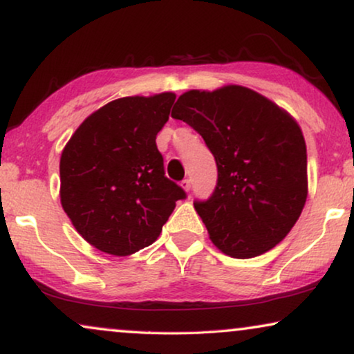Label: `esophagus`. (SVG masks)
I'll list each match as a JSON object with an SVG mask.
<instances>
[{
	"label": "esophagus",
	"instance_id": "esophagus-1",
	"mask_svg": "<svg viewBox=\"0 0 354 354\" xmlns=\"http://www.w3.org/2000/svg\"><path fill=\"white\" fill-rule=\"evenodd\" d=\"M181 187L185 191H191V180H183L181 181Z\"/></svg>",
	"mask_w": 354,
	"mask_h": 354
}]
</instances>
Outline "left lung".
I'll use <instances>...</instances> for the list:
<instances>
[{
    "mask_svg": "<svg viewBox=\"0 0 354 354\" xmlns=\"http://www.w3.org/2000/svg\"><path fill=\"white\" fill-rule=\"evenodd\" d=\"M171 116L197 131L215 157V189L207 201H194L212 243L234 259L275 248L308 197V155L298 122L241 86L183 93Z\"/></svg>",
    "mask_w": 354,
    "mask_h": 354,
    "instance_id": "1",
    "label": "left lung"
}]
</instances>
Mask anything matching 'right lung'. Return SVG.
<instances>
[{"label": "right lung", "instance_id": "right-lung-1", "mask_svg": "<svg viewBox=\"0 0 354 354\" xmlns=\"http://www.w3.org/2000/svg\"><path fill=\"white\" fill-rule=\"evenodd\" d=\"M176 95L124 97L75 129L61 153V205L98 251L129 256L152 244L186 192L165 176L157 149Z\"/></svg>", "mask_w": 354, "mask_h": 354}]
</instances>
